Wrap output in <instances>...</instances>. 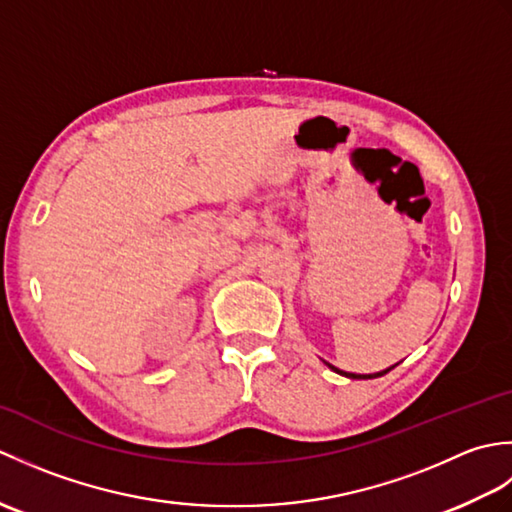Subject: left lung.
<instances>
[{"instance_id":"obj_1","label":"left lung","mask_w":512,"mask_h":512,"mask_svg":"<svg viewBox=\"0 0 512 512\" xmlns=\"http://www.w3.org/2000/svg\"><path fill=\"white\" fill-rule=\"evenodd\" d=\"M332 367V365H330ZM334 372H339V374H343V376H347V378H376V376H383V374H387L389 369H385V372H378V374H347V372H341V369H336V367H332Z\"/></svg>"}]
</instances>
